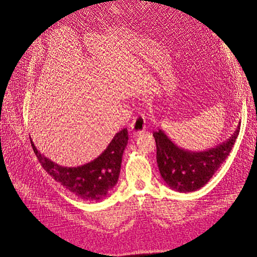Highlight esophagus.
<instances>
[{
  "label": "esophagus",
  "mask_w": 257,
  "mask_h": 257,
  "mask_svg": "<svg viewBox=\"0 0 257 257\" xmlns=\"http://www.w3.org/2000/svg\"><path fill=\"white\" fill-rule=\"evenodd\" d=\"M130 128L133 135L142 134L146 131V116L143 113H138L132 121Z\"/></svg>",
  "instance_id": "obj_1"
}]
</instances>
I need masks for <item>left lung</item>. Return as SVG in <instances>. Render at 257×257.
<instances>
[{
	"label": "left lung",
	"mask_w": 257,
	"mask_h": 257,
	"mask_svg": "<svg viewBox=\"0 0 257 257\" xmlns=\"http://www.w3.org/2000/svg\"><path fill=\"white\" fill-rule=\"evenodd\" d=\"M240 122L227 141L204 151H190L177 146L163 130L154 132L157 162L161 177L170 189L188 193L203 188L226 160L239 135Z\"/></svg>",
	"instance_id": "8db88e82"
}]
</instances>
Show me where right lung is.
I'll return each instance as SVG.
<instances>
[{
    "mask_svg": "<svg viewBox=\"0 0 257 257\" xmlns=\"http://www.w3.org/2000/svg\"><path fill=\"white\" fill-rule=\"evenodd\" d=\"M30 141L43 168L54 180L81 199L98 201L109 195L118 182L122 155L127 145L128 135L127 128L118 132L96 159L77 167L58 165L36 149L32 138Z\"/></svg>",
    "mask_w": 257,
    "mask_h": 257,
    "instance_id": "add662e5",
    "label": "right lung"
}]
</instances>
